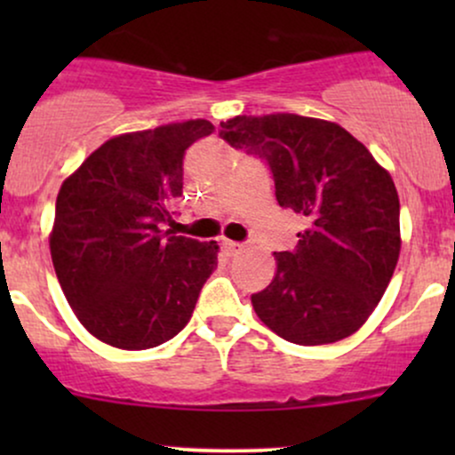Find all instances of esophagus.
Instances as JSON below:
<instances>
[{
    "label": "esophagus",
    "instance_id": "34e87169",
    "mask_svg": "<svg viewBox=\"0 0 455 455\" xmlns=\"http://www.w3.org/2000/svg\"><path fill=\"white\" fill-rule=\"evenodd\" d=\"M222 245H224V250H227V254H237V252H242V248H243L242 243L231 242V239H224Z\"/></svg>",
    "mask_w": 455,
    "mask_h": 455
}]
</instances>
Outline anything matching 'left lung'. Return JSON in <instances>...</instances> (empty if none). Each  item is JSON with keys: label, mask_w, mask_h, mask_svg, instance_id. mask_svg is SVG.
Instances as JSON below:
<instances>
[{"label": "left lung", "mask_w": 455, "mask_h": 455, "mask_svg": "<svg viewBox=\"0 0 455 455\" xmlns=\"http://www.w3.org/2000/svg\"><path fill=\"white\" fill-rule=\"evenodd\" d=\"M220 139L269 166L282 210L306 231L278 271L252 295L260 321L284 340L316 347L363 325L387 289L400 254V201L394 180L338 124L275 113L233 117Z\"/></svg>", "instance_id": "8db88e82"}]
</instances>
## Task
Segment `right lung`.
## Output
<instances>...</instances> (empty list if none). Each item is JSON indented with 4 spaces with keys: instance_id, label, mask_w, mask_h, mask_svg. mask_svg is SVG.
Listing matches in <instances>:
<instances>
[{
    "instance_id": "1",
    "label": "right lung",
    "mask_w": 455,
    "mask_h": 455,
    "mask_svg": "<svg viewBox=\"0 0 455 455\" xmlns=\"http://www.w3.org/2000/svg\"><path fill=\"white\" fill-rule=\"evenodd\" d=\"M205 119L122 134L61 184L51 233L55 274L98 340L143 351L177 336L218 267V243L175 235L184 154Z\"/></svg>"
}]
</instances>
